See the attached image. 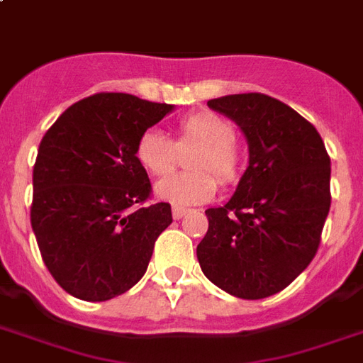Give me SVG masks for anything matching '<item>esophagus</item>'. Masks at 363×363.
<instances>
[{
	"label": "esophagus",
	"instance_id": "obj_1",
	"mask_svg": "<svg viewBox=\"0 0 363 363\" xmlns=\"http://www.w3.org/2000/svg\"><path fill=\"white\" fill-rule=\"evenodd\" d=\"M188 209H184V207H173V218H182L184 215H186Z\"/></svg>",
	"mask_w": 363,
	"mask_h": 363
}]
</instances>
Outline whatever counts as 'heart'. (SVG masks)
<instances>
[{"label": "heart", "instance_id": "obj_1", "mask_svg": "<svg viewBox=\"0 0 363 363\" xmlns=\"http://www.w3.org/2000/svg\"><path fill=\"white\" fill-rule=\"evenodd\" d=\"M198 146L188 169L194 173L173 175L156 184V196L162 201L177 207L196 206L209 201L217 192V179L230 184L242 171V152L234 138V125L230 121L213 114L198 112L184 118L177 127V140L156 129H148L137 140L135 157L150 175L165 177L175 169L177 148Z\"/></svg>", "mask_w": 363, "mask_h": 363}]
</instances>
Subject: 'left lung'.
<instances>
[{
    "label": "left lung",
    "mask_w": 363,
    "mask_h": 363,
    "mask_svg": "<svg viewBox=\"0 0 363 363\" xmlns=\"http://www.w3.org/2000/svg\"><path fill=\"white\" fill-rule=\"evenodd\" d=\"M247 138L249 165L234 196L207 209L201 272L234 297H270L311 264L331 206V162L316 127L262 93L213 99Z\"/></svg>",
    "instance_id": "1"
}]
</instances>
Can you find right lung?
I'll use <instances>...</instances> for the list:
<instances>
[{
    "label": "right lung",
    "mask_w": 363,
    "mask_h": 363,
    "mask_svg": "<svg viewBox=\"0 0 363 363\" xmlns=\"http://www.w3.org/2000/svg\"><path fill=\"white\" fill-rule=\"evenodd\" d=\"M173 104L96 93L72 104L43 135L34 165L32 230L51 276L76 298L101 303L129 291L173 223L150 198L135 157L138 137Z\"/></svg>",
    "instance_id": "add662e5"
}]
</instances>
